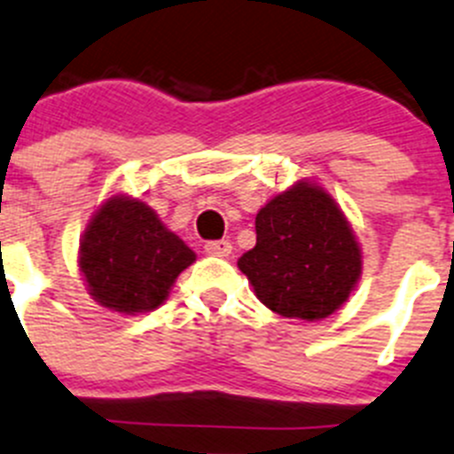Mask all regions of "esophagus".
Instances as JSON below:
<instances>
[{"instance_id": "esophagus-1", "label": "esophagus", "mask_w": 454, "mask_h": 454, "mask_svg": "<svg viewBox=\"0 0 454 454\" xmlns=\"http://www.w3.org/2000/svg\"><path fill=\"white\" fill-rule=\"evenodd\" d=\"M207 254H213V257H230L231 254V243L230 241H208L204 246Z\"/></svg>"}]
</instances>
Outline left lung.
Returning a JSON list of instances; mask_svg holds the SVG:
<instances>
[{"label":"left lung","mask_w":454,"mask_h":454,"mask_svg":"<svg viewBox=\"0 0 454 454\" xmlns=\"http://www.w3.org/2000/svg\"><path fill=\"white\" fill-rule=\"evenodd\" d=\"M257 246L239 259L269 309L326 319L347 303L363 269L354 230L326 190L298 181L254 218Z\"/></svg>","instance_id":"left-lung-1"}]
</instances>
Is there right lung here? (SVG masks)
<instances>
[{
    "label": "right lung",
    "instance_id": "obj_1",
    "mask_svg": "<svg viewBox=\"0 0 454 454\" xmlns=\"http://www.w3.org/2000/svg\"><path fill=\"white\" fill-rule=\"evenodd\" d=\"M195 253L145 201L116 195L87 224L80 270L98 305L121 315L151 312L168 298Z\"/></svg>",
    "mask_w": 454,
    "mask_h": 454
}]
</instances>
